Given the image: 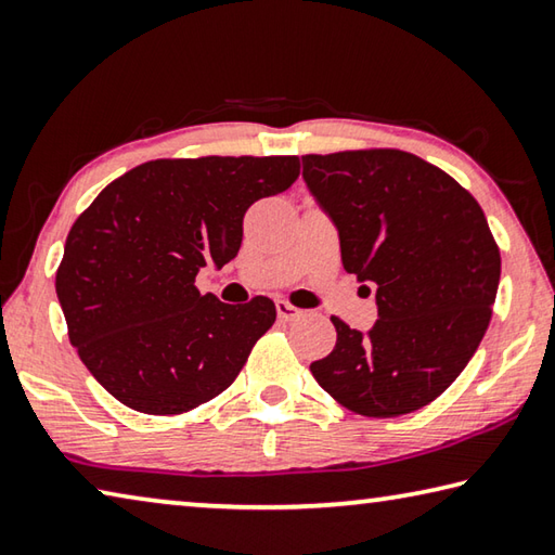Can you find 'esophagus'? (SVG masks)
<instances>
[{
    "label": "esophagus",
    "mask_w": 555,
    "mask_h": 555,
    "mask_svg": "<svg viewBox=\"0 0 555 555\" xmlns=\"http://www.w3.org/2000/svg\"><path fill=\"white\" fill-rule=\"evenodd\" d=\"M275 309H278V317L283 319V322H297L299 317H305L302 309L295 307V305H289V302H285V299H278Z\"/></svg>",
    "instance_id": "34e87169"
}]
</instances>
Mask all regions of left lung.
<instances>
[{"mask_svg": "<svg viewBox=\"0 0 555 555\" xmlns=\"http://www.w3.org/2000/svg\"><path fill=\"white\" fill-rule=\"evenodd\" d=\"M302 163L338 229L346 272L373 283L377 302L367 334L332 317L334 351L309 371L361 416L422 410L463 373L490 326L502 260L485 211L449 172L406 151L309 153Z\"/></svg>", "mask_w": 555, "mask_h": 555, "instance_id": "8db88e82", "label": "left lung"}]
</instances>
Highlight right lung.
Instances as JSON below:
<instances>
[{"label": "right lung", "mask_w": 555, "mask_h": 555, "mask_svg": "<svg viewBox=\"0 0 555 555\" xmlns=\"http://www.w3.org/2000/svg\"><path fill=\"white\" fill-rule=\"evenodd\" d=\"M297 155H204L135 165L75 219L55 272L67 336L106 392L143 414H182L236 380L275 305L219 302L199 268L236 258L243 214L285 192Z\"/></svg>", "instance_id": "1"}]
</instances>
